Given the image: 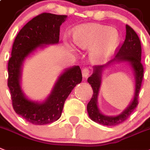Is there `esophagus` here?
Instances as JSON below:
<instances>
[{
	"label": "esophagus",
	"instance_id": "obj_1",
	"mask_svg": "<svg viewBox=\"0 0 150 150\" xmlns=\"http://www.w3.org/2000/svg\"><path fill=\"white\" fill-rule=\"evenodd\" d=\"M81 73H82V76L84 78H87L90 74V70L88 69H87V68H85V69H82Z\"/></svg>",
	"mask_w": 150,
	"mask_h": 150
}]
</instances>
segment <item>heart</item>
Instances as JSON below:
<instances>
[{"instance_id": "obj_1", "label": "heart", "mask_w": 150, "mask_h": 150, "mask_svg": "<svg viewBox=\"0 0 150 150\" xmlns=\"http://www.w3.org/2000/svg\"><path fill=\"white\" fill-rule=\"evenodd\" d=\"M73 41L79 48L91 49L92 62H103L112 54L119 43L116 30L98 24L79 27L73 33Z\"/></svg>"}]
</instances>
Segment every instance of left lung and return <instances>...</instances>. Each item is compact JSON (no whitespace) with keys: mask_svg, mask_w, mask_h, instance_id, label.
<instances>
[{"mask_svg":"<svg viewBox=\"0 0 150 150\" xmlns=\"http://www.w3.org/2000/svg\"><path fill=\"white\" fill-rule=\"evenodd\" d=\"M126 39L122 45L119 46L115 51V58L111 60L109 63L105 65H96L94 67V72L88 79V82L91 85L93 90V94L91 100L87 105V111L89 117L96 122L104 125V126H113L122 123L129 118L132 112L135 110L139 104V94L142 86V78H143V65L141 63V54H142V47L139 38L136 31L129 26L126 24ZM117 61H128L129 62L134 68L136 75V90L134 100L123 113L117 117H111L103 115L97 106V96L98 90L100 84V74L103 67L108 66L110 63Z\"/></svg>","mask_w":150,"mask_h":150,"instance_id":"obj_1","label":"left lung"}]
</instances>
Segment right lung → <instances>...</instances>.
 <instances>
[{"label":"right lung","mask_w":150,"mask_h":150,"mask_svg":"<svg viewBox=\"0 0 150 150\" xmlns=\"http://www.w3.org/2000/svg\"><path fill=\"white\" fill-rule=\"evenodd\" d=\"M67 16L42 13L27 23L14 39L8 65V86L15 112L35 125H45L58 120L64 102L72 89L82 80L80 67L74 66L58 78L52 93L43 103L27 99L20 86V69L27 56L38 47L59 41L60 26Z\"/></svg>","instance_id":"right-lung-1"}]
</instances>
